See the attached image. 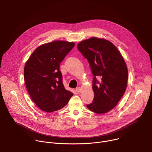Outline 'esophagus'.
I'll list each match as a JSON object with an SVG mask.
<instances>
[{"mask_svg":"<svg viewBox=\"0 0 152 152\" xmlns=\"http://www.w3.org/2000/svg\"><path fill=\"white\" fill-rule=\"evenodd\" d=\"M76 91L77 92V93H80V91H81V88L80 87H77L76 88Z\"/></svg>","mask_w":152,"mask_h":152,"instance_id":"obj_1","label":"esophagus"}]
</instances>
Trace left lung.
I'll use <instances>...</instances> for the list:
<instances>
[{
    "mask_svg": "<svg viewBox=\"0 0 152 152\" xmlns=\"http://www.w3.org/2000/svg\"><path fill=\"white\" fill-rule=\"evenodd\" d=\"M77 49L88 60L94 76V97L86 106L97 114L111 111L123 96L127 86L128 71L122 55L111 42L96 37L80 42Z\"/></svg>",
    "mask_w": 152,
    "mask_h": 152,
    "instance_id": "obj_1",
    "label": "left lung"
}]
</instances>
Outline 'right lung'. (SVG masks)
<instances>
[{"instance_id": "obj_1", "label": "right lung", "mask_w": 152, "mask_h": 152, "mask_svg": "<svg viewBox=\"0 0 152 152\" xmlns=\"http://www.w3.org/2000/svg\"><path fill=\"white\" fill-rule=\"evenodd\" d=\"M75 46L73 42L54 41L37 48L24 69L26 88L32 101L46 113L66 106L73 94L65 89L60 63Z\"/></svg>"}]
</instances>
